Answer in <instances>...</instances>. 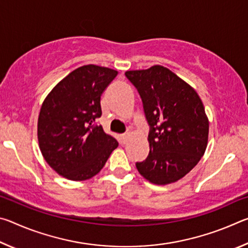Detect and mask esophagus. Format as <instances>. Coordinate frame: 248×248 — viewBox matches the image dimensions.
I'll return each mask as SVG.
<instances>
[{
	"mask_svg": "<svg viewBox=\"0 0 248 248\" xmlns=\"http://www.w3.org/2000/svg\"><path fill=\"white\" fill-rule=\"evenodd\" d=\"M129 137H130V134H129V133L121 134V136H120V143H123V144L127 143V141L129 140Z\"/></svg>",
	"mask_w": 248,
	"mask_h": 248,
	"instance_id": "esophagus-1",
	"label": "esophagus"
}]
</instances>
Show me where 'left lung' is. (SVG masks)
Segmentation results:
<instances>
[{"label": "left lung", "instance_id": "8db88e82", "mask_svg": "<svg viewBox=\"0 0 248 248\" xmlns=\"http://www.w3.org/2000/svg\"><path fill=\"white\" fill-rule=\"evenodd\" d=\"M124 74L139 92L150 125V153L145 161L136 163L137 169L155 185L177 182L198 164L207 149L209 120L202 100L165 66Z\"/></svg>", "mask_w": 248, "mask_h": 248}]
</instances>
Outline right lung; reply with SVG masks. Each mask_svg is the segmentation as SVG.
<instances>
[{
	"mask_svg": "<svg viewBox=\"0 0 248 248\" xmlns=\"http://www.w3.org/2000/svg\"><path fill=\"white\" fill-rule=\"evenodd\" d=\"M118 72L89 64L72 71L45 98L38 117L39 149L53 170L70 180L98 174L118 142L95 120L100 96Z\"/></svg>",
	"mask_w": 248,
	"mask_h": 248,
	"instance_id": "right-lung-1",
	"label": "right lung"
}]
</instances>
